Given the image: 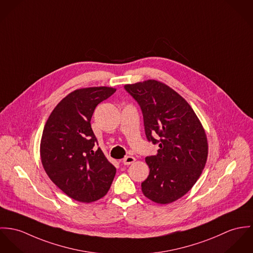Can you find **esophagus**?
Returning a JSON list of instances; mask_svg holds the SVG:
<instances>
[{
    "label": "esophagus",
    "instance_id": "esophagus-1",
    "mask_svg": "<svg viewBox=\"0 0 253 253\" xmlns=\"http://www.w3.org/2000/svg\"><path fill=\"white\" fill-rule=\"evenodd\" d=\"M136 161V158L135 157H133V156H126L124 159H123V164L124 165H131V164H133L134 162Z\"/></svg>",
    "mask_w": 253,
    "mask_h": 253
}]
</instances>
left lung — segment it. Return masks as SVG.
Listing matches in <instances>:
<instances>
[{
  "label": "left lung",
  "instance_id": "1",
  "mask_svg": "<svg viewBox=\"0 0 253 253\" xmlns=\"http://www.w3.org/2000/svg\"><path fill=\"white\" fill-rule=\"evenodd\" d=\"M124 87L140 105L147 140L160 147L145 158L149 174L141 191L154 203L170 204L193 187L206 166V131L187 101L168 85L147 80Z\"/></svg>",
  "mask_w": 253,
  "mask_h": 253
}]
</instances>
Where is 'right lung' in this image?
Wrapping results in <instances>:
<instances>
[{
  "mask_svg": "<svg viewBox=\"0 0 253 253\" xmlns=\"http://www.w3.org/2000/svg\"><path fill=\"white\" fill-rule=\"evenodd\" d=\"M116 91L98 86L74 90L51 112L42 131L40 154L48 177L72 199L91 203L105 196L116 169L100 147L91 128L95 108Z\"/></svg>",
  "mask_w": 253,
  "mask_h": 253,
  "instance_id": "obj_1",
  "label": "right lung"
}]
</instances>
